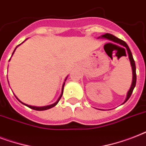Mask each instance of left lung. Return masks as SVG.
Instances as JSON below:
<instances>
[{
    "mask_svg": "<svg viewBox=\"0 0 146 146\" xmlns=\"http://www.w3.org/2000/svg\"><path fill=\"white\" fill-rule=\"evenodd\" d=\"M101 38H104L108 39L109 41L115 42V43H117V44H120V45H122V46L125 47L127 50V53H128L129 61H130V64H131V66H132V70H133V82H132V85H131V86H130V89H129V90L128 91V92H127V98H126V100H125V102H123V103H125V102H127V100L129 99V97L131 96L134 88H135V86H136V64H135V61H134L133 57V54H132L131 50H130L129 46L127 45V44L124 42V41H123V40L120 39V38H117L116 36H114V35H111V34L106 33V34H104V35H102V36H101ZM123 49H124V48H123Z\"/></svg>",
    "mask_w": 146,
    "mask_h": 146,
    "instance_id": "1",
    "label": "left lung"
}]
</instances>
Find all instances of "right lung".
<instances>
[{"label": "right lung", "mask_w": 146, "mask_h": 146, "mask_svg": "<svg viewBox=\"0 0 146 146\" xmlns=\"http://www.w3.org/2000/svg\"><path fill=\"white\" fill-rule=\"evenodd\" d=\"M19 45H18V46H19ZM17 48H15V50H16V49H17ZM15 50H13V52L12 55L13 54V53H14ZM66 78H67V77H66ZM66 79H65V81H66ZM64 84H65V82H64V84H63V87H62V92H61V94H60V96L59 98H58V99H57V102H55V103H54V104H50V105H47V106H44V107H35V106H31V105H28V104H25V103H23V102H22L21 101H20V100L19 99V98H17V96H16V98H17V99L19 100V102H21L22 104H23L24 105H26V106L29 107V108L33 109V110H35V111H45V110H48V109H50V108H53V107H54L55 105H56V104H57V103H58V102H59L60 99V98H61L62 95H63V91H64Z\"/></svg>", "instance_id": "add662e5"}]
</instances>
